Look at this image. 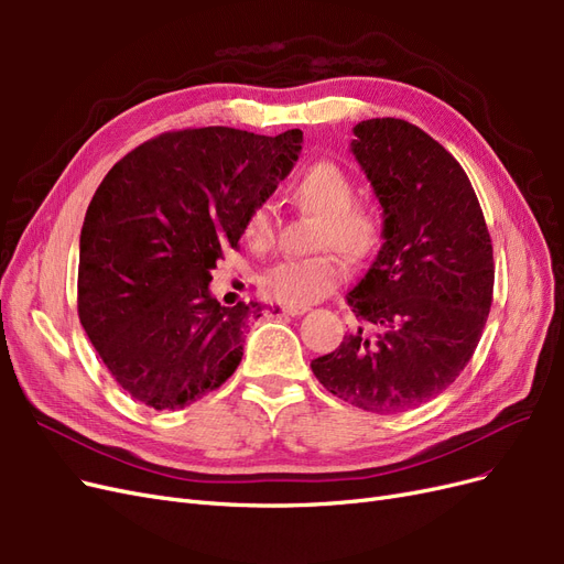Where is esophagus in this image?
<instances>
[{"mask_svg": "<svg viewBox=\"0 0 564 564\" xmlns=\"http://www.w3.org/2000/svg\"><path fill=\"white\" fill-rule=\"evenodd\" d=\"M303 313H308V308H289V305H284L282 308V315H292V317H299Z\"/></svg>", "mask_w": 564, "mask_h": 564, "instance_id": "1", "label": "esophagus"}]
</instances>
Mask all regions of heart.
Masks as SVG:
<instances>
[{"label": "heart", "instance_id": "heart-1", "mask_svg": "<svg viewBox=\"0 0 564 564\" xmlns=\"http://www.w3.org/2000/svg\"><path fill=\"white\" fill-rule=\"evenodd\" d=\"M355 191L348 174L334 162H317L303 172L294 185V199L301 209L319 218L317 247H334L348 261L360 263L377 249L381 237L379 216L352 204ZM245 242L251 249H265L272 240V209L261 202L249 212ZM346 270L332 253L311 259L282 261L263 272L261 292L268 301L289 308H308L344 282Z\"/></svg>", "mask_w": 564, "mask_h": 564}]
</instances>
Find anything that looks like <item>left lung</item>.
I'll return each mask as SVG.
<instances>
[{
	"label": "left lung",
	"mask_w": 564,
	"mask_h": 564,
	"mask_svg": "<svg viewBox=\"0 0 564 564\" xmlns=\"http://www.w3.org/2000/svg\"><path fill=\"white\" fill-rule=\"evenodd\" d=\"M352 133L383 245L346 294L367 329L311 369L332 395L398 414L437 398L470 362L491 308V240L466 172L429 133L395 117Z\"/></svg>",
	"instance_id": "1"
}]
</instances>
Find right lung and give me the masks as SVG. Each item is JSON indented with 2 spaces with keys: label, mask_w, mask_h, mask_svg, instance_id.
I'll use <instances>...</instances> for the list:
<instances>
[{
  "label": "right lung",
  "mask_w": 564,
  "mask_h": 564,
  "mask_svg": "<svg viewBox=\"0 0 564 564\" xmlns=\"http://www.w3.org/2000/svg\"><path fill=\"white\" fill-rule=\"evenodd\" d=\"M301 143V129L172 131L131 150L98 185L79 235L77 308L133 400L183 409L235 373L259 303L220 305L212 270L292 172Z\"/></svg>",
  "instance_id": "add662e5"
}]
</instances>
